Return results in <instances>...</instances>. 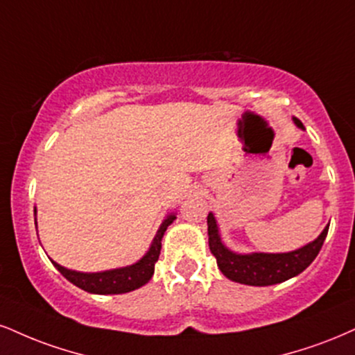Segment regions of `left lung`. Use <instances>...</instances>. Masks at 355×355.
Masks as SVG:
<instances>
[{
	"label": "left lung",
	"mask_w": 355,
	"mask_h": 355,
	"mask_svg": "<svg viewBox=\"0 0 355 355\" xmlns=\"http://www.w3.org/2000/svg\"><path fill=\"white\" fill-rule=\"evenodd\" d=\"M294 125L306 130L300 119L293 117ZM208 245L211 254L216 258L220 271L234 281L248 286H272L301 275L314 261L326 240L329 225L314 241L288 253H236L221 240L218 223L210 211L207 216Z\"/></svg>",
	"instance_id": "obj_1"
}]
</instances>
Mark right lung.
Returning <instances> with one entry per match:
<instances>
[{
    "mask_svg": "<svg viewBox=\"0 0 355 355\" xmlns=\"http://www.w3.org/2000/svg\"><path fill=\"white\" fill-rule=\"evenodd\" d=\"M34 216H36V208H34ZM177 218L175 213H168L165 216V220L162 221L160 228L157 230L155 238H153L150 248L147 250L142 258L134 264L122 268H114V270L107 271H97V272H83V271H74L67 270V268L61 266L59 263H55L54 259H51V263L54 264V268L61 275L66 277L67 281H71L72 284L78 286V288L84 289V291L92 293V294H123L135 291V289L142 288L144 284H147L152 279L153 271H155V263L159 261V254L162 250V238L166 232L170 225L173 223V220ZM37 226V221H36Z\"/></svg>",
    "mask_w": 355,
    "mask_h": 355,
    "instance_id": "add662e5",
    "label": "right lung"
}]
</instances>
